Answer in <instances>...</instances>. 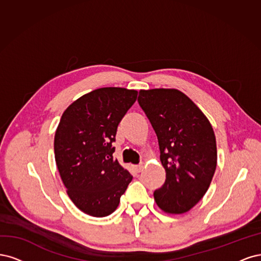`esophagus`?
<instances>
[{"label": "esophagus", "mask_w": 261, "mask_h": 261, "mask_svg": "<svg viewBox=\"0 0 261 261\" xmlns=\"http://www.w3.org/2000/svg\"><path fill=\"white\" fill-rule=\"evenodd\" d=\"M134 170H136L137 173H140L143 171V165H138V166H134Z\"/></svg>", "instance_id": "esophagus-1"}]
</instances>
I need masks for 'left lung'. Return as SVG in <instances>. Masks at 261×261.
I'll use <instances>...</instances> for the list:
<instances>
[{
	"label": "left lung",
	"instance_id": "8db88e82",
	"mask_svg": "<svg viewBox=\"0 0 261 261\" xmlns=\"http://www.w3.org/2000/svg\"><path fill=\"white\" fill-rule=\"evenodd\" d=\"M138 102L158 139L166 181L154 192L165 213L184 214L207 192L217 166L214 129L179 90H141Z\"/></svg>",
	"mask_w": 261,
	"mask_h": 261
}]
</instances>
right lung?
<instances>
[{"mask_svg": "<svg viewBox=\"0 0 261 261\" xmlns=\"http://www.w3.org/2000/svg\"><path fill=\"white\" fill-rule=\"evenodd\" d=\"M138 91L100 88L64 112L55 139V161L67 194L81 212L106 217L118 207L133 176L113 157L118 124Z\"/></svg>", "mask_w": 261, "mask_h": 261, "instance_id": "right-lung-1", "label": "right lung"}]
</instances>
